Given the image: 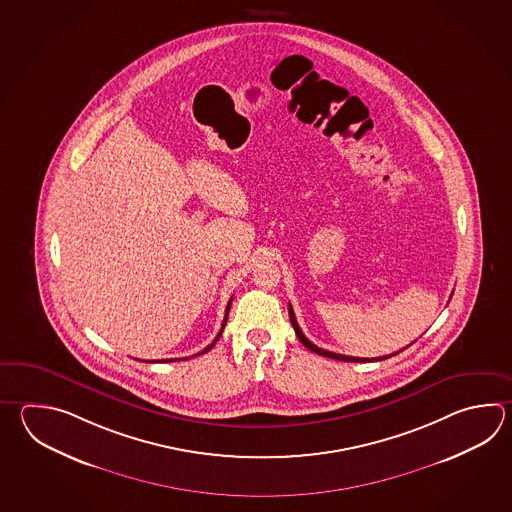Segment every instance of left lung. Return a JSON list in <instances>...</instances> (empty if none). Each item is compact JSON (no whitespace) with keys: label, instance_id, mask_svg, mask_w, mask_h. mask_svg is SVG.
<instances>
[{"label":"left lung","instance_id":"left-lung-1","mask_svg":"<svg viewBox=\"0 0 512 512\" xmlns=\"http://www.w3.org/2000/svg\"><path fill=\"white\" fill-rule=\"evenodd\" d=\"M288 313H290V321H292L293 330H295V334L299 337V341L303 343L308 350H312L313 354L324 355V357H330V359H337V361H346V363H372V361H385L388 357H392V355H397L399 352H403V350H399V352H394V354L383 355V357H372V359H368V357H352V355H341L335 354V352H328V350H323V348H319V346L313 345L310 343L308 339H306V335L301 332V328H299V324H297V319H295V313H293L292 304L288 306ZM412 345V343H410ZM408 345V346H410Z\"/></svg>","mask_w":512,"mask_h":512}]
</instances>
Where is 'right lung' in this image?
Masks as SVG:
<instances>
[{"label": "right lung", "mask_w": 512, "mask_h": 512, "mask_svg": "<svg viewBox=\"0 0 512 512\" xmlns=\"http://www.w3.org/2000/svg\"><path fill=\"white\" fill-rule=\"evenodd\" d=\"M231 301H233V297H231L230 301H228V306H226V315H224V321H222V326H220L219 334H217V337L213 339V343H211V345L206 346L202 352H199V354L195 355L206 354V352H209V350L215 346V343L219 341V337L222 335V330H224V326H226V321H228V313H230ZM171 361H177V359H160V361H147V363H171Z\"/></svg>", "instance_id": "right-lung-1"}]
</instances>
